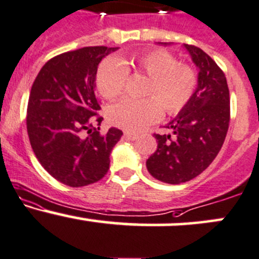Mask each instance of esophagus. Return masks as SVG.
<instances>
[{
    "mask_svg": "<svg viewBox=\"0 0 259 259\" xmlns=\"http://www.w3.org/2000/svg\"><path fill=\"white\" fill-rule=\"evenodd\" d=\"M124 136H125V138H126V139H129V140H136V139L139 138L138 134H133V133H127V132L125 133Z\"/></svg>",
    "mask_w": 259,
    "mask_h": 259,
    "instance_id": "34e87169",
    "label": "esophagus"
}]
</instances>
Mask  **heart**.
<instances>
[{
	"instance_id": "heart-1",
	"label": "heart",
	"mask_w": 259,
	"mask_h": 259,
	"mask_svg": "<svg viewBox=\"0 0 259 259\" xmlns=\"http://www.w3.org/2000/svg\"><path fill=\"white\" fill-rule=\"evenodd\" d=\"M132 70L150 77L144 90L146 98L125 99L108 109L110 123L127 132H140L156 123L163 110L168 115L180 114L198 88V76L192 66L181 64L169 51L155 48L123 60L106 59L96 76L99 93L109 101L120 97Z\"/></svg>"
}]
</instances>
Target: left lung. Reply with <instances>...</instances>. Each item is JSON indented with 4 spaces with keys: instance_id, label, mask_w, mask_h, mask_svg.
<instances>
[{
    "instance_id": "left-lung-1",
    "label": "left lung",
    "mask_w": 259,
    "mask_h": 259,
    "mask_svg": "<svg viewBox=\"0 0 259 259\" xmlns=\"http://www.w3.org/2000/svg\"><path fill=\"white\" fill-rule=\"evenodd\" d=\"M184 47L199 67L198 88L188 106L166 125L173 134H153L157 150L146 161L150 175L169 184L188 182L208 168L221 150L230 123L225 73L201 49Z\"/></svg>"
}]
</instances>
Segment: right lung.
I'll use <instances>...</instances> for the list:
<instances>
[{
  "mask_svg": "<svg viewBox=\"0 0 259 259\" xmlns=\"http://www.w3.org/2000/svg\"><path fill=\"white\" fill-rule=\"evenodd\" d=\"M114 50L86 47L62 53L50 59L33 82L27 108L30 145L47 172L66 186L77 188L102 180L123 135L115 127L99 134L103 118L95 92L99 62Z\"/></svg>",
  "mask_w": 259,
  "mask_h": 259,
  "instance_id": "1",
  "label": "right lung"
}]
</instances>
